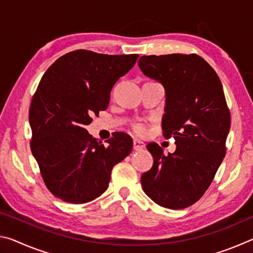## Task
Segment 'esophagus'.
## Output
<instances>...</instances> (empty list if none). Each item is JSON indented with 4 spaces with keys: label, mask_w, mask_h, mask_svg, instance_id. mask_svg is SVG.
Segmentation results:
<instances>
[{
    "label": "esophagus",
    "mask_w": 253,
    "mask_h": 253,
    "mask_svg": "<svg viewBox=\"0 0 253 253\" xmlns=\"http://www.w3.org/2000/svg\"><path fill=\"white\" fill-rule=\"evenodd\" d=\"M132 148H134L135 151H142V149L145 148V144L143 142H140V140H134V142H132Z\"/></svg>",
    "instance_id": "34e87169"
}]
</instances>
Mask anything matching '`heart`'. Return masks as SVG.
<instances>
[{
    "instance_id": "obj_1",
    "label": "heart",
    "mask_w": 253,
    "mask_h": 253,
    "mask_svg": "<svg viewBox=\"0 0 253 253\" xmlns=\"http://www.w3.org/2000/svg\"><path fill=\"white\" fill-rule=\"evenodd\" d=\"M132 130H134L136 135L140 136L146 132V127H145V125H143V124H136V125H134V127H132Z\"/></svg>"
}]
</instances>
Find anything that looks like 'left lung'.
Wrapping results in <instances>:
<instances>
[{"mask_svg":"<svg viewBox=\"0 0 253 253\" xmlns=\"http://www.w3.org/2000/svg\"><path fill=\"white\" fill-rule=\"evenodd\" d=\"M138 66L165 89L163 134L176 144L169 155L147 145L154 164L140 178L143 190L161 207L187 208L202 198L225 156L231 118L223 87L198 54L143 55Z\"/></svg>","mask_w":253,"mask_h":253,"instance_id":"left-lung-1","label":"left lung"}]
</instances>
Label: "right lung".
Masks as SVG:
<instances>
[{"instance_id":"1","label":"right lung","mask_w":253,"mask_h":253,"mask_svg":"<svg viewBox=\"0 0 253 253\" xmlns=\"http://www.w3.org/2000/svg\"><path fill=\"white\" fill-rule=\"evenodd\" d=\"M138 57L76 50L60 57L42 77L29 111L30 146L46 187L60 200L80 204L100 196L111 169L130 154L132 139L127 134L115 132L104 145L84 127L107 109L113 85Z\"/></svg>"}]
</instances>
